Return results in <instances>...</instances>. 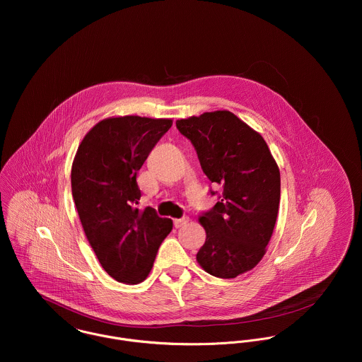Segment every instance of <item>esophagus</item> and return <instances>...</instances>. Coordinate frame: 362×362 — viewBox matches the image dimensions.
Here are the masks:
<instances>
[{
    "instance_id": "34e87169",
    "label": "esophagus",
    "mask_w": 362,
    "mask_h": 362,
    "mask_svg": "<svg viewBox=\"0 0 362 362\" xmlns=\"http://www.w3.org/2000/svg\"><path fill=\"white\" fill-rule=\"evenodd\" d=\"M188 221H189V217L177 218V220H174V226H175V228H181V227H182V226H185Z\"/></svg>"
}]
</instances>
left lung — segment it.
<instances>
[{
	"instance_id": "1",
	"label": "left lung",
	"mask_w": 362,
	"mask_h": 362,
	"mask_svg": "<svg viewBox=\"0 0 362 362\" xmlns=\"http://www.w3.org/2000/svg\"><path fill=\"white\" fill-rule=\"evenodd\" d=\"M175 125L194 145L207 178L223 188L218 202L199 217L206 241L197 260L211 276L234 279L266 254L280 204L277 163L262 135L227 110Z\"/></svg>"
}]
</instances>
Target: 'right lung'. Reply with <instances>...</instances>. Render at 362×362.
Wrapping results in <instances>:
<instances>
[{
    "mask_svg": "<svg viewBox=\"0 0 362 362\" xmlns=\"http://www.w3.org/2000/svg\"><path fill=\"white\" fill-rule=\"evenodd\" d=\"M171 125L168 118H105L85 135L72 163V197L83 231L104 270L119 283L144 281L173 230V221L153 207H138L136 182L138 171Z\"/></svg>",
    "mask_w": 362,
    "mask_h": 362,
    "instance_id": "obj_1",
    "label": "right lung"
}]
</instances>
